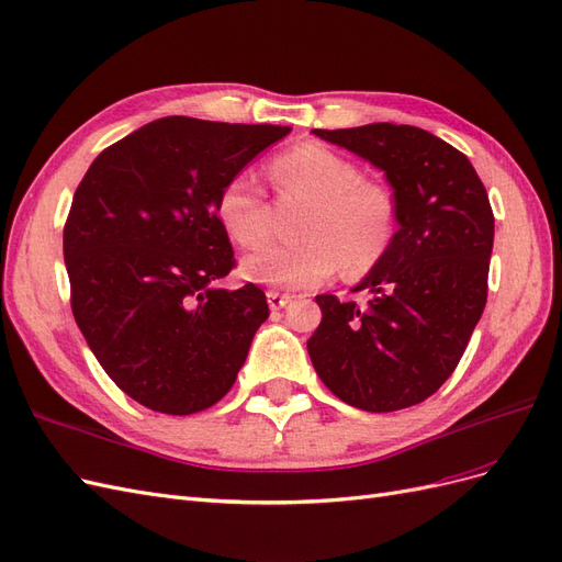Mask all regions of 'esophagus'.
<instances>
[{"mask_svg":"<svg viewBox=\"0 0 562 562\" xmlns=\"http://www.w3.org/2000/svg\"><path fill=\"white\" fill-rule=\"evenodd\" d=\"M267 302H269V310H283L288 302H291V295L279 293V291H269L267 293Z\"/></svg>","mask_w":562,"mask_h":562,"instance_id":"34e87169","label":"esophagus"}]
</instances>
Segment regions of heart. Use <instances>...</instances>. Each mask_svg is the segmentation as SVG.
Instances as JSON below:
<instances>
[{
	"label": "heart",
	"instance_id": "b5f03b06",
	"mask_svg": "<svg viewBox=\"0 0 562 562\" xmlns=\"http://www.w3.org/2000/svg\"><path fill=\"white\" fill-rule=\"evenodd\" d=\"M281 194L310 199L302 244H267L241 262L244 277L274 291H300L330 279L339 267L359 277L375 267L394 241L396 201L382 182L337 151L304 143L269 166ZM220 225L244 246H260L269 234V201L250 171L234 173L215 201Z\"/></svg>",
	"mask_w": 562,
	"mask_h": 562
}]
</instances>
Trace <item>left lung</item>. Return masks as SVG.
I'll use <instances>...</instances> for the list:
<instances>
[{"label": "left lung", "mask_w": 562, "mask_h": 562, "mask_svg": "<svg viewBox=\"0 0 562 562\" xmlns=\"http://www.w3.org/2000/svg\"><path fill=\"white\" fill-rule=\"evenodd\" d=\"M312 133L382 168L398 232L353 288L368 293L363 304L316 295L310 359L339 401L403 411L436 394L462 359L485 310L495 215L471 161L429 131L382 122Z\"/></svg>", "instance_id": "8db88e82"}]
</instances>
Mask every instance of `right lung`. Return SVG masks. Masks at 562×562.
I'll return each mask as SVG.
<instances>
[{
	"label": "right lung",
	"instance_id": "obj_1",
	"mask_svg": "<svg viewBox=\"0 0 562 562\" xmlns=\"http://www.w3.org/2000/svg\"><path fill=\"white\" fill-rule=\"evenodd\" d=\"M288 133L164 116L100 151L77 187L63 232L72 314L112 382L149 411L215 405L269 316L258 285L217 288L236 260L215 201Z\"/></svg>",
	"mask_w": 562,
	"mask_h": 562
}]
</instances>
